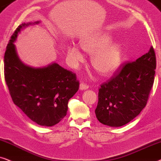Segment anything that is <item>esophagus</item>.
Segmentation results:
<instances>
[{
  "mask_svg": "<svg viewBox=\"0 0 161 161\" xmlns=\"http://www.w3.org/2000/svg\"><path fill=\"white\" fill-rule=\"evenodd\" d=\"M88 88H89L88 85L85 84V83H81V84L79 85V90H80V91H85V90Z\"/></svg>",
  "mask_w": 161,
  "mask_h": 161,
  "instance_id": "esophagus-1",
  "label": "esophagus"
}]
</instances>
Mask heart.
Returning a JSON list of instances; mask_svg holds the SVG:
<instances>
[{
    "instance_id": "b5f03b06",
    "label": "heart",
    "mask_w": 161,
    "mask_h": 161,
    "mask_svg": "<svg viewBox=\"0 0 161 161\" xmlns=\"http://www.w3.org/2000/svg\"><path fill=\"white\" fill-rule=\"evenodd\" d=\"M113 37L108 33H98L82 40L81 46L86 52L93 54L92 65L98 74L110 76L121 65L123 47L117 42H113ZM67 52L74 65L82 62L84 57L77 46H68Z\"/></svg>"
}]
</instances>
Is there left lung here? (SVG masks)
<instances>
[{
  "label": "left lung",
  "instance_id": "obj_1",
  "mask_svg": "<svg viewBox=\"0 0 161 161\" xmlns=\"http://www.w3.org/2000/svg\"><path fill=\"white\" fill-rule=\"evenodd\" d=\"M155 68V53L151 46L147 53L124 65L116 76L102 85L95 110L99 122L119 127L138 116L147 104Z\"/></svg>",
  "mask_w": 161,
  "mask_h": 161
}]
</instances>
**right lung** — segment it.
Segmentation results:
<instances>
[{
    "label": "right lung",
    "instance_id": "1",
    "mask_svg": "<svg viewBox=\"0 0 161 161\" xmlns=\"http://www.w3.org/2000/svg\"><path fill=\"white\" fill-rule=\"evenodd\" d=\"M40 21L17 28L4 54V75L14 104L31 121L44 127L58 124L67 114L68 103L78 91L76 74L52 63L43 67L25 65L14 42L23 29Z\"/></svg>",
    "mask_w": 161,
    "mask_h": 161
}]
</instances>
